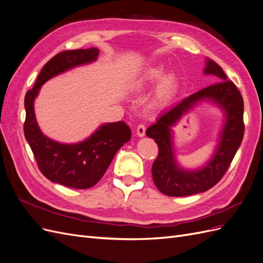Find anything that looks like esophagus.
<instances>
[{
	"label": "esophagus",
	"mask_w": 263,
	"mask_h": 263,
	"mask_svg": "<svg viewBox=\"0 0 263 263\" xmlns=\"http://www.w3.org/2000/svg\"><path fill=\"white\" fill-rule=\"evenodd\" d=\"M136 134L139 137H144L146 134V126L144 124H139L136 128Z\"/></svg>",
	"instance_id": "34e87169"
}]
</instances>
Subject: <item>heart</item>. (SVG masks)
I'll list each match as a JSON object with an SVG mask.
<instances>
[{
    "mask_svg": "<svg viewBox=\"0 0 263 263\" xmlns=\"http://www.w3.org/2000/svg\"><path fill=\"white\" fill-rule=\"evenodd\" d=\"M163 72H164V69L162 67H151L145 70L144 73H142L137 80V86L139 89H145V87L154 85L161 78L162 80L159 82L157 86L156 95L157 98L160 100L168 98L169 95H171L173 91L176 90L178 81H177V77L174 73L172 72L165 73L162 77Z\"/></svg>",
    "mask_w": 263,
    "mask_h": 263,
    "instance_id": "obj_1",
    "label": "heart"
}]
</instances>
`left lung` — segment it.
Returning a JSON list of instances; mask_svg holds the SVG:
<instances>
[{
  "mask_svg": "<svg viewBox=\"0 0 263 263\" xmlns=\"http://www.w3.org/2000/svg\"><path fill=\"white\" fill-rule=\"evenodd\" d=\"M205 74L217 77L216 83L204 87L183 99L158 117L146 130L155 139L159 154L153 164V179L161 193L168 196H187L210 190L224 177L239 148L245 133L243 100L233 81L227 80L222 69L211 59L206 60ZM211 99L223 108L227 115L219 147L211 161L203 168L190 172L180 168L174 158L171 127L198 100Z\"/></svg>",
  "mask_w": 263,
  "mask_h": 263,
  "instance_id": "left-lung-1",
  "label": "left lung"
}]
</instances>
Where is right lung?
<instances>
[{"label":"right lung","instance_id":"obj_1","mask_svg":"<svg viewBox=\"0 0 263 263\" xmlns=\"http://www.w3.org/2000/svg\"><path fill=\"white\" fill-rule=\"evenodd\" d=\"M98 48L66 50L46 63L38 74L33 89L25 95L26 118L24 134L33 151L37 165L51 182L73 189H89L101 180L115 154L129 141L132 132L124 122L102 125L93 135L79 144H60L39 129L34 112V101L41 86L54 76L78 66L95 61Z\"/></svg>","mask_w":263,"mask_h":263}]
</instances>
